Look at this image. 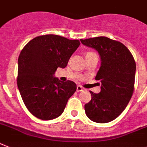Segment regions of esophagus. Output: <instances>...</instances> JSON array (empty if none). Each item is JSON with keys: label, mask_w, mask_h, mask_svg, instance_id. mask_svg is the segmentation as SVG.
Masks as SVG:
<instances>
[{"label": "esophagus", "mask_w": 147, "mask_h": 147, "mask_svg": "<svg viewBox=\"0 0 147 147\" xmlns=\"http://www.w3.org/2000/svg\"><path fill=\"white\" fill-rule=\"evenodd\" d=\"M77 92H81V91H83L84 90V88L81 87V85H78L77 86Z\"/></svg>", "instance_id": "34e87169"}]
</instances>
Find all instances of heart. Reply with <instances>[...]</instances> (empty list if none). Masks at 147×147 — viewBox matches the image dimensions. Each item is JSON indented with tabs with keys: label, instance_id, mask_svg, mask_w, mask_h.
I'll use <instances>...</instances> for the list:
<instances>
[{
	"label": "heart",
	"instance_id": "b5f03b06",
	"mask_svg": "<svg viewBox=\"0 0 147 147\" xmlns=\"http://www.w3.org/2000/svg\"><path fill=\"white\" fill-rule=\"evenodd\" d=\"M87 54H92V52H88V53H87Z\"/></svg>",
	"mask_w": 147,
	"mask_h": 147
}]
</instances>
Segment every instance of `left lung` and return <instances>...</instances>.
I'll list each match as a JSON object with an SVG mask.
<instances>
[{
    "label": "left lung",
    "instance_id": "obj_1",
    "mask_svg": "<svg viewBox=\"0 0 147 147\" xmlns=\"http://www.w3.org/2000/svg\"><path fill=\"white\" fill-rule=\"evenodd\" d=\"M100 55L101 66L95 79L100 81L101 92L90 91L91 100L84 105L92 121L106 123L117 118L126 108L134 89L136 63L131 53L120 42L105 36L81 39Z\"/></svg>",
    "mask_w": 147,
    "mask_h": 147
}]
</instances>
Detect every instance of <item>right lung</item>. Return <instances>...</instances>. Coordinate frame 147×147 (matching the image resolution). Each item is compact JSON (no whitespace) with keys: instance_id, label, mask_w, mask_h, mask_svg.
<instances>
[{"instance_id":"right-lung-1","label":"right lung","mask_w":147,"mask_h":147,"mask_svg":"<svg viewBox=\"0 0 147 147\" xmlns=\"http://www.w3.org/2000/svg\"><path fill=\"white\" fill-rule=\"evenodd\" d=\"M80 45L58 35L36 36L23 48L18 60L17 85L24 105L40 119L60 117L77 86L71 81H59L54 77L58 67L65 68Z\"/></svg>"}]
</instances>
